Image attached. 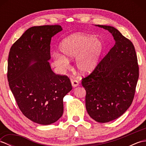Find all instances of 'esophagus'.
I'll use <instances>...</instances> for the list:
<instances>
[{
    "mask_svg": "<svg viewBox=\"0 0 146 146\" xmlns=\"http://www.w3.org/2000/svg\"><path fill=\"white\" fill-rule=\"evenodd\" d=\"M71 85H72L73 87H76V86L79 85V82L76 80L71 79Z\"/></svg>",
    "mask_w": 146,
    "mask_h": 146,
    "instance_id": "34e87169",
    "label": "esophagus"
}]
</instances>
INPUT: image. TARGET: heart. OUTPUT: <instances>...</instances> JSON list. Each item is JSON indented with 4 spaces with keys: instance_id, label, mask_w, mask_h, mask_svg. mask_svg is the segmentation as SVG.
<instances>
[{
    "instance_id": "b5f03b06",
    "label": "heart",
    "mask_w": 146,
    "mask_h": 146,
    "mask_svg": "<svg viewBox=\"0 0 146 146\" xmlns=\"http://www.w3.org/2000/svg\"><path fill=\"white\" fill-rule=\"evenodd\" d=\"M57 52L52 54L53 62L59 70L64 71L70 64V60L76 57L75 66L81 73L92 72L99 63L104 51V44L100 39L82 33H74L60 42Z\"/></svg>"
}]
</instances>
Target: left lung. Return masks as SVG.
I'll return each instance as SVG.
<instances>
[{"instance_id":"left-lung-1","label":"left lung","mask_w":146,"mask_h":146,"mask_svg":"<svg viewBox=\"0 0 146 146\" xmlns=\"http://www.w3.org/2000/svg\"><path fill=\"white\" fill-rule=\"evenodd\" d=\"M108 31L115 41L97 68L82 79L86 108L98 122L120 117L132 104L139 78L137 55L132 42L109 26L95 25Z\"/></svg>"}]
</instances>
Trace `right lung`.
Returning a JSON list of instances; mask_svg holds the SVG:
<instances>
[{
  "instance_id": "right-lung-1",
  "label": "right lung",
  "mask_w": 146,
  "mask_h": 146,
  "mask_svg": "<svg viewBox=\"0 0 146 146\" xmlns=\"http://www.w3.org/2000/svg\"><path fill=\"white\" fill-rule=\"evenodd\" d=\"M59 25L31 27L11 48L7 79L21 111L41 125L56 122L63 113V98L72 90L70 80L58 75L49 63L51 38Z\"/></svg>"
}]
</instances>
